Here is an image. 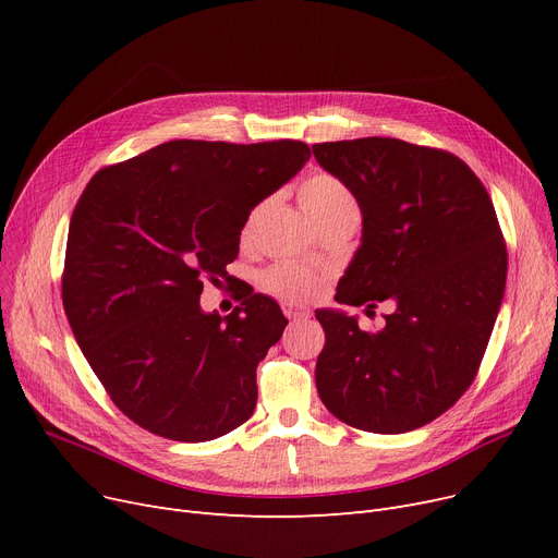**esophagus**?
Listing matches in <instances>:
<instances>
[{
	"label": "esophagus",
	"instance_id": "34e87169",
	"mask_svg": "<svg viewBox=\"0 0 558 558\" xmlns=\"http://www.w3.org/2000/svg\"><path fill=\"white\" fill-rule=\"evenodd\" d=\"M282 312L291 320H301V318H310L312 316V312L307 307H301V305H294V303H284Z\"/></svg>",
	"mask_w": 558,
	"mask_h": 558
}]
</instances>
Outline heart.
Listing matches in <instances>:
<instances>
[{
    "instance_id": "1",
    "label": "heart",
    "mask_w": 558,
    "mask_h": 558,
    "mask_svg": "<svg viewBox=\"0 0 558 558\" xmlns=\"http://www.w3.org/2000/svg\"><path fill=\"white\" fill-rule=\"evenodd\" d=\"M301 203L305 213L320 226L328 219L335 217H360V203L355 194L348 190L343 181H339L337 175L326 173V171H314L307 179L301 183L299 190ZM262 208H255L251 217L246 219L244 234L251 232L257 215ZM328 282V274L318 271L310 264L301 262H291V259H280L262 274V287L269 291L271 296L287 301V303H307L314 301L320 291H324Z\"/></svg>"
}]
</instances>
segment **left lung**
Instances as JSON below:
<instances>
[{
	"mask_svg": "<svg viewBox=\"0 0 558 558\" xmlns=\"http://www.w3.org/2000/svg\"><path fill=\"white\" fill-rule=\"evenodd\" d=\"M355 194L364 240L337 301H387L385 328L316 312L320 400L350 427L402 434L432 423L480 371L507 284V242L475 171L436 146L362 137L312 146Z\"/></svg>",
	"mask_w": 558,
	"mask_h": 558,
	"instance_id": "1",
	"label": "left lung"
}]
</instances>
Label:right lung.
Segmentation results:
<instances>
[{
    "label": "right lung",
    "instance_id": "right-lung-1",
    "mask_svg": "<svg viewBox=\"0 0 558 558\" xmlns=\"http://www.w3.org/2000/svg\"><path fill=\"white\" fill-rule=\"evenodd\" d=\"M299 140H171L99 169L72 213L63 307L106 393L142 429L198 444L253 416L255 368L282 337L280 307L238 289L203 314L255 205L307 160Z\"/></svg>",
    "mask_w": 558,
    "mask_h": 558
}]
</instances>
